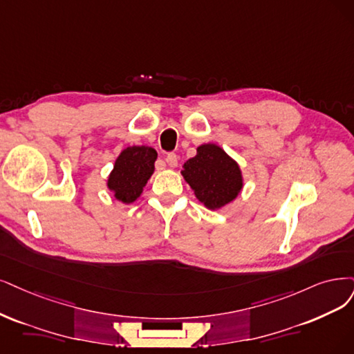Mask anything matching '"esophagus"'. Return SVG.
I'll use <instances>...</instances> for the list:
<instances>
[{
	"instance_id": "1",
	"label": "esophagus",
	"mask_w": 354,
	"mask_h": 354,
	"mask_svg": "<svg viewBox=\"0 0 354 354\" xmlns=\"http://www.w3.org/2000/svg\"><path fill=\"white\" fill-rule=\"evenodd\" d=\"M166 163L170 166V167H176L178 166V156L175 153H169L166 156Z\"/></svg>"
}]
</instances>
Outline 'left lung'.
Returning <instances> with one entry per match:
<instances>
[{
  "label": "left lung",
  "instance_id": "left-lung-1",
  "mask_svg": "<svg viewBox=\"0 0 354 354\" xmlns=\"http://www.w3.org/2000/svg\"><path fill=\"white\" fill-rule=\"evenodd\" d=\"M182 175L197 198L212 210L233 201L242 189L238 163L216 144L200 146L197 156L184 165Z\"/></svg>",
  "mask_w": 354,
  "mask_h": 354
}]
</instances>
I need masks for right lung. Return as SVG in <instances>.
<instances>
[{
	"mask_svg": "<svg viewBox=\"0 0 354 354\" xmlns=\"http://www.w3.org/2000/svg\"><path fill=\"white\" fill-rule=\"evenodd\" d=\"M156 159V150L146 146L128 147L120 154L108 179L116 200L129 204L140 197L153 174Z\"/></svg>",
	"mask_w": 354,
	"mask_h": 354,
	"instance_id": "add662e5",
	"label": "right lung"
}]
</instances>
